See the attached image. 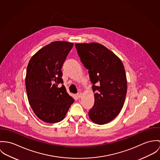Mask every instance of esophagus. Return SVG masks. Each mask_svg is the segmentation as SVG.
<instances>
[{"label": "esophagus", "mask_w": 160, "mask_h": 160, "mask_svg": "<svg viewBox=\"0 0 160 160\" xmlns=\"http://www.w3.org/2000/svg\"><path fill=\"white\" fill-rule=\"evenodd\" d=\"M82 92H78V93L77 94V97L78 98H82Z\"/></svg>", "instance_id": "1"}]
</instances>
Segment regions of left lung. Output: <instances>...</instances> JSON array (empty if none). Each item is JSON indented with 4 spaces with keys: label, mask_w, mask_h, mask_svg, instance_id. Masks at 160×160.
Returning <instances> with one entry per match:
<instances>
[{
    "label": "left lung",
    "mask_w": 160,
    "mask_h": 160,
    "mask_svg": "<svg viewBox=\"0 0 160 160\" xmlns=\"http://www.w3.org/2000/svg\"><path fill=\"white\" fill-rule=\"evenodd\" d=\"M81 61L88 69L94 104L89 111L91 120L104 124L120 112L127 92V80L121 59L101 43H75Z\"/></svg>",
    "instance_id": "8db88e82"
}]
</instances>
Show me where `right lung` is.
Segmentation results:
<instances>
[{
    "mask_svg": "<svg viewBox=\"0 0 160 160\" xmlns=\"http://www.w3.org/2000/svg\"><path fill=\"white\" fill-rule=\"evenodd\" d=\"M73 43L55 41L42 48L27 67L26 89L29 103L37 117L48 123L62 120L74 102L63 83L61 68Z\"/></svg>",
    "mask_w": 160,
    "mask_h": 160,
    "instance_id": "1",
    "label": "right lung"
}]
</instances>
